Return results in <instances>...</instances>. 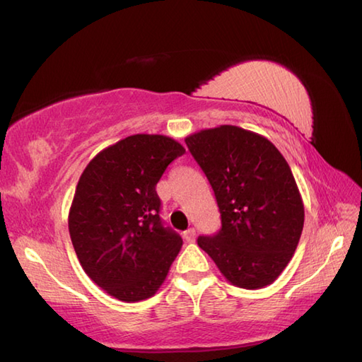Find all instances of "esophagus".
<instances>
[{
    "label": "esophagus",
    "mask_w": 362,
    "mask_h": 362,
    "mask_svg": "<svg viewBox=\"0 0 362 362\" xmlns=\"http://www.w3.org/2000/svg\"><path fill=\"white\" fill-rule=\"evenodd\" d=\"M195 238H197L195 228H189V230L184 231V239H186V242H195Z\"/></svg>",
    "instance_id": "obj_1"
}]
</instances>
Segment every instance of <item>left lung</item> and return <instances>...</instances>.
Wrapping results in <instances>:
<instances>
[{
	"label": "left lung",
	"instance_id": "left-lung-1",
	"mask_svg": "<svg viewBox=\"0 0 362 362\" xmlns=\"http://www.w3.org/2000/svg\"><path fill=\"white\" fill-rule=\"evenodd\" d=\"M216 195L222 228L198 245L231 284L261 289L275 281L298 245L305 208L276 146L233 124L186 137Z\"/></svg>",
	"mask_w": 362,
	"mask_h": 362
}]
</instances>
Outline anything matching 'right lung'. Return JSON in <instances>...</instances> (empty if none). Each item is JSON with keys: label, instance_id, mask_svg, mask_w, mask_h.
Masks as SVG:
<instances>
[{"label": "right lung", "instance_id": "right-lung-1", "mask_svg": "<svg viewBox=\"0 0 362 362\" xmlns=\"http://www.w3.org/2000/svg\"><path fill=\"white\" fill-rule=\"evenodd\" d=\"M186 153L176 140L134 134L95 156L78 181L69 231L92 281L128 303L153 297L182 239L164 226L156 184Z\"/></svg>", "mask_w": 362, "mask_h": 362}]
</instances>
